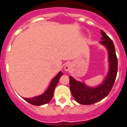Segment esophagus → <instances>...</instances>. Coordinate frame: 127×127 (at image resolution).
<instances>
[{"instance_id":"34e87169","label":"esophagus","mask_w":127,"mask_h":127,"mask_svg":"<svg viewBox=\"0 0 127 127\" xmlns=\"http://www.w3.org/2000/svg\"><path fill=\"white\" fill-rule=\"evenodd\" d=\"M71 69V64L70 63H67L64 66V70L66 71H69Z\"/></svg>"}]
</instances>
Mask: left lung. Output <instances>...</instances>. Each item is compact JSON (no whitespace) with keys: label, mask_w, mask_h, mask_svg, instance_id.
Wrapping results in <instances>:
<instances>
[{"label":"left lung","mask_w":127,"mask_h":127,"mask_svg":"<svg viewBox=\"0 0 127 127\" xmlns=\"http://www.w3.org/2000/svg\"><path fill=\"white\" fill-rule=\"evenodd\" d=\"M102 37L100 43L107 48L109 59V71L101 84L96 87L87 86L84 82L77 81L70 76V88L73 96L80 104L91 105L102 100L109 94L112 90L118 71V59L115 48L110 37L101 30Z\"/></svg>","instance_id":"8db88e82"}]
</instances>
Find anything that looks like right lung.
<instances>
[{
	"mask_svg": "<svg viewBox=\"0 0 127 127\" xmlns=\"http://www.w3.org/2000/svg\"><path fill=\"white\" fill-rule=\"evenodd\" d=\"M63 75V73L62 71H59L58 74L54 78H53L52 80H51V82H50V85L47 89V90L41 95L30 98H23L25 101H27V102L31 103L34 105H42L48 103L52 98L54 89L56 88L57 83L59 82L60 77Z\"/></svg>",
	"mask_w": 127,
	"mask_h": 127,
	"instance_id": "obj_1",
	"label": "right lung"
}]
</instances>
